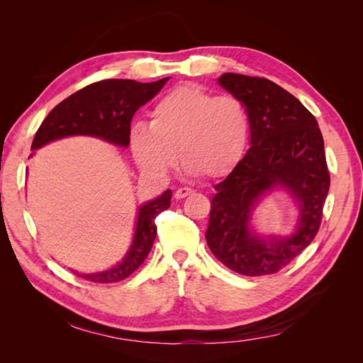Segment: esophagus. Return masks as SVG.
Returning <instances> with one entry per match:
<instances>
[{"label": "esophagus", "instance_id": "1", "mask_svg": "<svg viewBox=\"0 0 363 363\" xmlns=\"http://www.w3.org/2000/svg\"><path fill=\"white\" fill-rule=\"evenodd\" d=\"M191 194H194V189H191V188H179L177 191L174 192V196L177 200H182V199H186V196L191 195Z\"/></svg>", "mask_w": 363, "mask_h": 363}]
</instances>
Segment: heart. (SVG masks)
Masks as SVG:
<instances>
[{
    "mask_svg": "<svg viewBox=\"0 0 363 363\" xmlns=\"http://www.w3.org/2000/svg\"><path fill=\"white\" fill-rule=\"evenodd\" d=\"M151 123L130 130V151L138 167L164 177L183 164L204 179H221L239 163L248 144L250 118L233 95H215L184 84L164 94L152 107Z\"/></svg>",
    "mask_w": 363,
    "mask_h": 363,
    "instance_id": "obj_1",
    "label": "heart"
}]
</instances>
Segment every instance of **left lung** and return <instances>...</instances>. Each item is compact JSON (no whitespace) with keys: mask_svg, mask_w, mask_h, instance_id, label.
<instances>
[{"mask_svg":"<svg viewBox=\"0 0 363 363\" xmlns=\"http://www.w3.org/2000/svg\"><path fill=\"white\" fill-rule=\"evenodd\" d=\"M218 83L245 104L251 147L215 186L206 240L227 268L267 276L286 267L320 230L330 188L324 139L315 116L271 80L225 72ZM276 189L290 194L299 219L286 237H262L250 225L252 212Z\"/></svg>","mask_w":363,"mask_h":363,"instance_id":"left-lung-1","label":"left lung"}]
</instances>
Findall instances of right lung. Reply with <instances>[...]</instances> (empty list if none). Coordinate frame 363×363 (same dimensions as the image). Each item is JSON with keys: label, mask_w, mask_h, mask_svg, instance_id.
<instances>
[{"label": "right lung", "mask_w": 363, "mask_h": 363, "mask_svg": "<svg viewBox=\"0 0 363 363\" xmlns=\"http://www.w3.org/2000/svg\"><path fill=\"white\" fill-rule=\"evenodd\" d=\"M168 80L169 77L152 83L103 80L83 87L54 107L43 119L33 139L31 150H39L52 140L69 136H92L127 148L131 118L140 106L160 92ZM171 196L172 192L168 189L157 199L139 206L133 240L124 259L115 267L101 272L75 274L95 283H115L133 274L151 251L157 235L155 219L171 206Z\"/></svg>", "instance_id": "1"}]
</instances>
